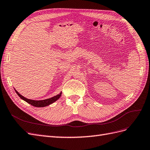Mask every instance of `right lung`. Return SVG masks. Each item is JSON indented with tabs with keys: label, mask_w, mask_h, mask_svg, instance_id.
I'll use <instances>...</instances> for the list:
<instances>
[{
	"label": "right lung",
	"mask_w": 150,
	"mask_h": 150,
	"mask_svg": "<svg viewBox=\"0 0 150 150\" xmlns=\"http://www.w3.org/2000/svg\"><path fill=\"white\" fill-rule=\"evenodd\" d=\"M15 91L16 92L18 96H19L22 99H23V100L25 101V102L31 104L32 106H34L35 107H40V108L47 106L49 105V104H51L55 101H56L57 99L61 97V94H62V92H61L59 94L56 95V96H55L52 97V98H49L47 99H44V100L37 101V100H33V99H28V98L24 97L23 96H22L21 94L18 93L16 89H15Z\"/></svg>",
	"instance_id": "right-lung-1"
}]
</instances>
